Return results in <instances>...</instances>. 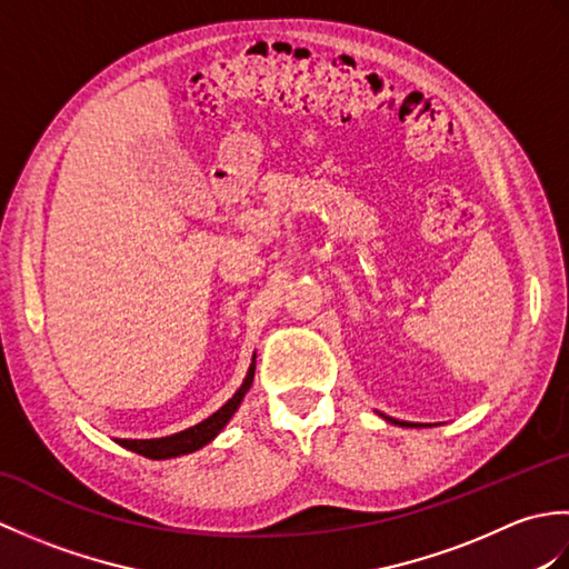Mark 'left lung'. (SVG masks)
<instances>
[{"mask_svg":"<svg viewBox=\"0 0 569 569\" xmlns=\"http://www.w3.org/2000/svg\"><path fill=\"white\" fill-rule=\"evenodd\" d=\"M389 422H396V426H413V422H403V420H393V418H386Z\"/></svg>","mask_w":569,"mask_h":569,"instance_id":"8db88e82","label":"left lung"}]
</instances>
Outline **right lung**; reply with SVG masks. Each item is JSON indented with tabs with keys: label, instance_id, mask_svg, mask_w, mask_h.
<instances>
[{
	"label": "right lung",
	"instance_id": "obj_1",
	"mask_svg": "<svg viewBox=\"0 0 569 569\" xmlns=\"http://www.w3.org/2000/svg\"><path fill=\"white\" fill-rule=\"evenodd\" d=\"M251 381H253V361H251V367L247 371L244 381H241V386L237 389V393L229 398V401L220 410H217V413H212L210 418H204L202 422H198V426H192L188 430H180L176 435H166V438L117 440V442L122 445V447H127V450L137 452V455H143V457H149V459H171V457L196 452V450H200V447L212 442L217 435H220V430L227 426L229 418L234 416V410L239 408V403L244 401L247 391L251 389Z\"/></svg>",
	"mask_w": 569,
	"mask_h": 569
}]
</instances>
